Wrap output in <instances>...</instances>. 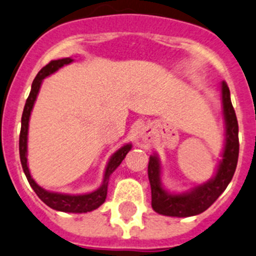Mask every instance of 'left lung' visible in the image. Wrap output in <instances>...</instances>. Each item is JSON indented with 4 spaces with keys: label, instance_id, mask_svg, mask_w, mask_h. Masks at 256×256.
Segmentation results:
<instances>
[{
    "label": "left lung",
    "instance_id": "1",
    "mask_svg": "<svg viewBox=\"0 0 256 256\" xmlns=\"http://www.w3.org/2000/svg\"><path fill=\"white\" fill-rule=\"evenodd\" d=\"M223 116L226 122V144L214 178L184 194H170L165 191L160 180V162L158 155H150L148 165L150 187H152V207L159 214L170 217H191L204 212L222 194L233 178L238 164L239 138L238 120L230 101V92L226 81L220 84Z\"/></svg>",
    "mask_w": 256,
    "mask_h": 256
}]
</instances>
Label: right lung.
Masks as SVG:
<instances>
[{
    "instance_id": "obj_1",
    "label": "right lung",
    "mask_w": 256,
    "mask_h": 256,
    "mask_svg": "<svg viewBox=\"0 0 256 256\" xmlns=\"http://www.w3.org/2000/svg\"><path fill=\"white\" fill-rule=\"evenodd\" d=\"M72 62L71 58H64V59L59 60H52L48 65L43 68L38 72V75L34 78L33 84H32L30 94L28 96L27 101H26L24 110H23L22 114V127H20V164H22L23 171H24L27 180L36 194V196L52 210H60V212H69V213H86L91 212V210H96L106 201L107 196V187H108V180L110 176L113 171L116 170L122 160L124 159L126 155L129 150L132 149V144H126L120 149H118L114 154L110 156L108 164H107L106 171H104V182L100 188L96 191L91 192V194H56V192H49L46 190L42 188L36 181L32 178L30 168L27 165V139H28V126H30V112L33 110L34 102H36V96H38L39 88H40L42 81L44 78L52 75L60 68L64 65L70 64Z\"/></svg>"
}]
</instances>
